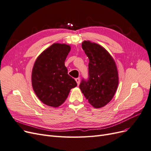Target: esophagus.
<instances>
[{
    "label": "esophagus",
    "instance_id": "obj_1",
    "mask_svg": "<svg viewBox=\"0 0 151 151\" xmlns=\"http://www.w3.org/2000/svg\"><path fill=\"white\" fill-rule=\"evenodd\" d=\"M76 83H77V85H79V83H80V78L79 77H78V78H76Z\"/></svg>",
    "mask_w": 151,
    "mask_h": 151
}]
</instances>
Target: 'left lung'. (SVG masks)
<instances>
[{
    "mask_svg": "<svg viewBox=\"0 0 151 151\" xmlns=\"http://www.w3.org/2000/svg\"><path fill=\"white\" fill-rule=\"evenodd\" d=\"M82 48L89 60V78L82 81L79 88L94 108H102L110 102L118 88L119 78L116 63L99 44L85 40Z\"/></svg>",
    "mask_w": 151,
    "mask_h": 151,
    "instance_id": "left-lung-1",
    "label": "left lung"
}]
</instances>
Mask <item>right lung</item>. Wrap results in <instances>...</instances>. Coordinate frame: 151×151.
I'll list each match as a JSON object with an SVG mask.
<instances>
[{"label":"right lung","instance_id":"right-lung-1","mask_svg":"<svg viewBox=\"0 0 151 151\" xmlns=\"http://www.w3.org/2000/svg\"><path fill=\"white\" fill-rule=\"evenodd\" d=\"M70 49V45L65 43H53L35 60L31 73L32 87L38 99L47 106H60L70 89L77 86L65 66Z\"/></svg>","mask_w":151,"mask_h":151}]
</instances>
